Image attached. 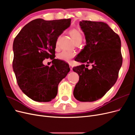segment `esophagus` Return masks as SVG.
<instances>
[{"label":"esophagus","instance_id":"esophagus-1","mask_svg":"<svg viewBox=\"0 0 135 135\" xmlns=\"http://www.w3.org/2000/svg\"><path fill=\"white\" fill-rule=\"evenodd\" d=\"M69 67H70V70H73V65H72L71 64H70V65H69Z\"/></svg>","mask_w":135,"mask_h":135}]
</instances>
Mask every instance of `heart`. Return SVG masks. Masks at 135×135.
<instances>
[{"label":"heart","instance_id":"1","mask_svg":"<svg viewBox=\"0 0 135 135\" xmlns=\"http://www.w3.org/2000/svg\"><path fill=\"white\" fill-rule=\"evenodd\" d=\"M69 33L71 35L72 39L74 40V42L76 43L81 42V40H82V34H81V32L77 29L75 28H73L71 29L69 31ZM60 37L57 39L56 42V46L57 47L59 44V40ZM75 56V54L73 52H68V51H63L58 55V59L62 60L64 61H66V62H70L71 59L74 57Z\"/></svg>","mask_w":135,"mask_h":135}]
</instances>
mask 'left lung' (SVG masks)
I'll use <instances>...</instances> for the list:
<instances>
[{
    "label": "left lung",
    "instance_id": "1",
    "mask_svg": "<svg viewBox=\"0 0 135 135\" xmlns=\"http://www.w3.org/2000/svg\"><path fill=\"white\" fill-rule=\"evenodd\" d=\"M79 25L86 45L75 59L83 64L73 69L79 76L73 94L79 101L92 102L103 97L116 82L122 65L121 41L105 22L82 20ZM84 63L93 68L88 69Z\"/></svg>",
    "mask_w": 135,
    "mask_h": 135
}]
</instances>
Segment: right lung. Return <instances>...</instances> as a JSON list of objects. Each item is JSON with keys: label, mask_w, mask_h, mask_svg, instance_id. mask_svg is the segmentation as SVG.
<instances>
[{"label": "right lung", "mask_w": 135, "mask_h": 135, "mask_svg": "<svg viewBox=\"0 0 135 135\" xmlns=\"http://www.w3.org/2000/svg\"><path fill=\"white\" fill-rule=\"evenodd\" d=\"M71 24V19L32 20L16 36L13 44V69L23 93L32 100L49 102L56 97L58 85L70 71L69 65L55 59L56 42ZM50 58V67L42 61Z\"/></svg>", "instance_id": "1"}]
</instances>
